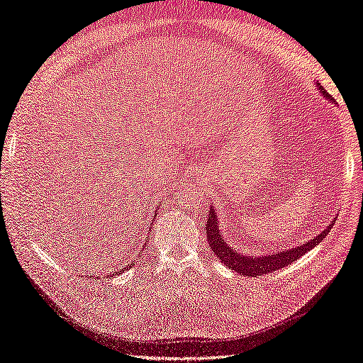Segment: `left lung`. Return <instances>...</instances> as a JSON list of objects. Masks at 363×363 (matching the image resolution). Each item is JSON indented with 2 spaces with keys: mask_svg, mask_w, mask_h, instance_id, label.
Returning a JSON list of instances; mask_svg holds the SVG:
<instances>
[{
  "mask_svg": "<svg viewBox=\"0 0 363 363\" xmlns=\"http://www.w3.org/2000/svg\"><path fill=\"white\" fill-rule=\"evenodd\" d=\"M315 85L320 89V92H322L325 99L333 100V97L328 94L326 89L323 86H320V83L315 82ZM334 221L328 225L325 230L320 232L317 237H314L313 240H309L308 242L303 244V246L278 250L272 255H242V254H238V252L233 247H230L229 244H227V241L221 237L220 221H218V216L215 213L213 207L210 208L206 229H207L208 246L212 247L215 255L220 258L225 266L232 267V271L238 272L241 275L257 277V275L271 274L272 271H277V269L286 267L288 264L294 263L296 259H298L301 255H305L306 252H309L311 249H314L317 244L322 242V240L326 237L328 233H330L331 227L334 225Z\"/></svg>",
  "mask_w": 363,
  "mask_h": 363,
  "instance_id": "obj_1",
  "label": "left lung"
}]
</instances>
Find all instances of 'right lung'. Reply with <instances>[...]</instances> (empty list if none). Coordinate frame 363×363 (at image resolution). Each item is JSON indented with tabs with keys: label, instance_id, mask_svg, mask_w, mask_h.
I'll return each instance as SVG.
<instances>
[{
	"label": "right lung",
	"instance_id": "obj_1",
	"mask_svg": "<svg viewBox=\"0 0 363 363\" xmlns=\"http://www.w3.org/2000/svg\"><path fill=\"white\" fill-rule=\"evenodd\" d=\"M134 266V263H131V264H128V266H126V267H123V269H121V271L119 272H116L117 275H119V274H122L123 271H128V267H133Z\"/></svg>",
	"mask_w": 363,
	"mask_h": 363
}]
</instances>
